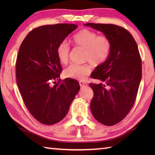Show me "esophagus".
<instances>
[{
	"label": "esophagus",
	"mask_w": 155,
	"mask_h": 155,
	"mask_svg": "<svg viewBox=\"0 0 155 155\" xmlns=\"http://www.w3.org/2000/svg\"><path fill=\"white\" fill-rule=\"evenodd\" d=\"M79 84H80V86L81 87H86V86H87V85H88L87 83H85V82H83V81H79Z\"/></svg>",
	"instance_id": "34e87169"
}]
</instances>
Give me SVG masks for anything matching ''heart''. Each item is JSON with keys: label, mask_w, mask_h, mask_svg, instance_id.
<instances>
[{"label": "heart", "mask_w": 155, "mask_h": 155, "mask_svg": "<svg viewBox=\"0 0 155 155\" xmlns=\"http://www.w3.org/2000/svg\"><path fill=\"white\" fill-rule=\"evenodd\" d=\"M71 42L75 47L84 50V61L94 66L102 64L109 57L112 43L107 36L98 35L97 32L88 29H83L77 32L72 37ZM70 48L67 43L62 42L57 48V55L61 64L68 63ZM91 67L88 64H72L66 69V77L83 81L91 73Z\"/></svg>", "instance_id": "heart-1"}]
</instances>
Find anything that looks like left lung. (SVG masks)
Returning <instances> with one entry per match:
<instances>
[{
  "instance_id": "8db88e82",
  "label": "left lung",
  "mask_w": 155,
  "mask_h": 155,
  "mask_svg": "<svg viewBox=\"0 0 155 155\" xmlns=\"http://www.w3.org/2000/svg\"><path fill=\"white\" fill-rule=\"evenodd\" d=\"M111 41L109 57L97 66L92 77L104 83H90L94 97L91 109L94 118L106 126L123 120L135 102L142 78V64L136 41L129 32L112 24L87 23Z\"/></svg>"
}]
</instances>
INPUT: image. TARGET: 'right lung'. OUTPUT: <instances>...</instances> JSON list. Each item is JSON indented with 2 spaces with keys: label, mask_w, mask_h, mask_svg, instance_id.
<instances>
[{
  "label": "right lung",
  "mask_w": 155,
  "mask_h": 155,
  "mask_svg": "<svg viewBox=\"0 0 155 155\" xmlns=\"http://www.w3.org/2000/svg\"><path fill=\"white\" fill-rule=\"evenodd\" d=\"M77 27L73 24L41 26L29 32L20 47L16 83L28 111L44 124L63 119L80 90L78 82L72 78L59 84L62 67L57 55L59 44Z\"/></svg>",
  "instance_id": "add662e5"
}]
</instances>
